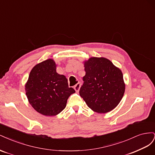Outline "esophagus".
Masks as SVG:
<instances>
[{"instance_id":"1","label":"esophagus","mask_w":155,"mask_h":155,"mask_svg":"<svg viewBox=\"0 0 155 155\" xmlns=\"http://www.w3.org/2000/svg\"><path fill=\"white\" fill-rule=\"evenodd\" d=\"M80 86H81L80 83H77V84H76V85H75V86L74 87V90L76 91V92H79V88H80Z\"/></svg>"}]
</instances>
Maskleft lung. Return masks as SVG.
<instances>
[{
	"instance_id": "1",
	"label": "left lung",
	"mask_w": 155,
	"mask_h": 155,
	"mask_svg": "<svg viewBox=\"0 0 155 155\" xmlns=\"http://www.w3.org/2000/svg\"><path fill=\"white\" fill-rule=\"evenodd\" d=\"M84 65L85 76L79 95L89 108L98 113L114 109L125 92L122 72L104 58H91Z\"/></svg>"
}]
</instances>
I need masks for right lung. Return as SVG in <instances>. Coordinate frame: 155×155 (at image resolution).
<instances>
[{"label": "right lung", "mask_w": 155, "mask_h": 155, "mask_svg": "<svg viewBox=\"0 0 155 155\" xmlns=\"http://www.w3.org/2000/svg\"><path fill=\"white\" fill-rule=\"evenodd\" d=\"M26 94L30 105L45 116H55L67 105L68 97L75 92L68 87L63 75L56 72L55 63L47 59L32 68L26 86Z\"/></svg>", "instance_id": "1"}]
</instances>
